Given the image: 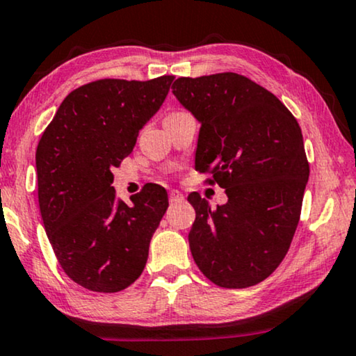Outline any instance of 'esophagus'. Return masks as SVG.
Returning a JSON list of instances; mask_svg holds the SVG:
<instances>
[{"mask_svg":"<svg viewBox=\"0 0 356 356\" xmlns=\"http://www.w3.org/2000/svg\"><path fill=\"white\" fill-rule=\"evenodd\" d=\"M184 200V195L179 192V190H171L169 192V202L171 203H177V202H182Z\"/></svg>","mask_w":356,"mask_h":356,"instance_id":"34e87169","label":"esophagus"}]
</instances>
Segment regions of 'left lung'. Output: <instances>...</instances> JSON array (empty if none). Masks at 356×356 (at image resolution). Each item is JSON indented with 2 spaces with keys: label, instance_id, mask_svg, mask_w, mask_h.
Listing matches in <instances>:
<instances>
[{
  "label": "left lung",
  "instance_id": "8db88e82",
  "mask_svg": "<svg viewBox=\"0 0 356 356\" xmlns=\"http://www.w3.org/2000/svg\"><path fill=\"white\" fill-rule=\"evenodd\" d=\"M172 93L202 124L195 169L227 193L216 208L188 195L190 252L219 287H252L276 271L298 226L309 176L302 130L276 95L235 72L179 77Z\"/></svg>",
  "mask_w": 356,
  "mask_h": 356
}]
</instances>
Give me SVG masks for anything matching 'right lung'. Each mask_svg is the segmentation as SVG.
I'll return each mask as SVG.
<instances>
[{"label":"right lung","instance_id":"add662e5","mask_svg":"<svg viewBox=\"0 0 356 356\" xmlns=\"http://www.w3.org/2000/svg\"><path fill=\"white\" fill-rule=\"evenodd\" d=\"M172 80L85 83L64 98L38 142V204L48 240L63 271L93 292H121L140 277L168 209L161 185H145L127 204L111 184L113 169L132 153Z\"/></svg>","mask_w":356,"mask_h":356}]
</instances>
